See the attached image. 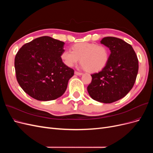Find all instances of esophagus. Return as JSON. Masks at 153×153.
<instances>
[{"instance_id":"34e87169","label":"esophagus","mask_w":153,"mask_h":153,"mask_svg":"<svg viewBox=\"0 0 153 153\" xmlns=\"http://www.w3.org/2000/svg\"><path fill=\"white\" fill-rule=\"evenodd\" d=\"M75 75H82L83 73H81V72H78V71H75Z\"/></svg>"}]
</instances>
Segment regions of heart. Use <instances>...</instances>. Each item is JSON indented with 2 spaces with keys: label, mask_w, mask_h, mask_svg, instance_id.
Segmentation results:
<instances>
[{
  "label": "heart",
  "mask_w": 153,
  "mask_h": 153,
  "mask_svg": "<svg viewBox=\"0 0 153 153\" xmlns=\"http://www.w3.org/2000/svg\"><path fill=\"white\" fill-rule=\"evenodd\" d=\"M110 50L105 45L94 43H77L72 45L71 51L64 50L61 59L68 67H73L79 61L82 67L90 73L104 69L109 61Z\"/></svg>",
  "instance_id": "obj_1"
}]
</instances>
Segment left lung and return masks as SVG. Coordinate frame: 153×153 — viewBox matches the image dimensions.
Returning <instances> with one entry per match:
<instances>
[{
	"label": "left lung",
	"instance_id": "1",
	"mask_svg": "<svg viewBox=\"0 0 153 153\" xmlns=\"http://www.w3.org/2000/svg\"><path fill=\"white\" fill-rule=\"evenodd\" d=\"M100 42L109 48L110 59L104 69L91 75L87 91L93 100L111 103L124 98L132 89L138 73V60L131 46L121 39L105 37Z\"/></svg>",
	"mask_w": 153,
	"mask_h": 153
}]
</instances>
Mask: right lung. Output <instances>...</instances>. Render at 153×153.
<instances>
[{"label": "right lung", "instance_id": "add662e5", "mask_svg": "<svg viewBox=\"0 0 153 153\" xmlns=\"http://www.w3.org/2000/svg\"><path fill=\"white\" fill-rule=\"evenodd\" d=\"M64 43L42 36L23 45L15 58L16 80L22 89L39 101L54 100L66 91L74 70L61 59Z\"/></svg>", "mask_w": 153, "mask_h": 153}]
</instances>
